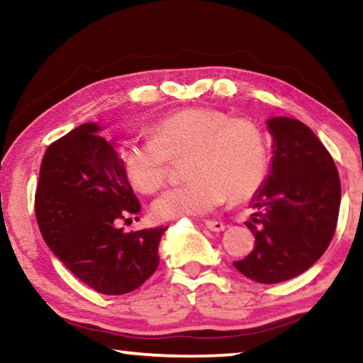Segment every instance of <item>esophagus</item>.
I'll list each match as a JSON object with an SVG mask.
<instances>
[{"mask_svg": "<svg viewBox=\"0 0 363 363\" xmlns=\"http://www.w3.org/2000/svg\"><path fill=\"white\" fill-rule=\"evenodd\" d=\"M205 225L210 229L211 232H220L225 229L224 223H220V220H205Z\"/></svg>", "mask_w": 363, "mask_h": 363, "instance_id": "esophagus-1", "label": "esophagus"}]
</instances>
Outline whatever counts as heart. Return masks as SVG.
<instances>
[{
  "label": "heart",
  "instance_id": "1",
  "mask_svg": "<svg viewBox=\"0 0 363 363\" xmlns=\"http://www.w3.org/2000/svg\"><path fill=\"white\" fill-rule=\"evenodd\" d=\"M150 139L131 140L121 158L128 179L143 194H155L168 181L171 160L186 158L189 181L153 201L157 219L203 216L229 196L250 200L269 169V140L251 118H232L213 108H186L150 126Z\"/></svg>",
  "mask_w": 363,
  "mask_h": 363
}]
</instances>
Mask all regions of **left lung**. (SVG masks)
Masks as SVG:
<instances>
[{
  "label": "left lung",
  "instance_id": "8db88e82",
  "mask_svg": "<svg viewBox=\"0 0 363 363\" xmlns=\"http://www.w3.org/2000/svg\"><path fill=\"white\" fill-rule=\"evenodd\" d=\"M272 134V169L253 200L247 227L253 251L233 266L257 284H280L303 274L335 235L341 182L333 157L303 121L277 116Z\"/></svg>",
  "mask_w": 363,
  "mask_h": 363
}]
</instances>
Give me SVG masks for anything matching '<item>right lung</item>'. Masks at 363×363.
<instances>
[{
  "instance_id": "right-lung-1",
  "label": "right lung",
  "mask_w": 363,
  "mask_h": 363,
  "mask_svg": "<svg viewBox=\"0 0 363 363\" xmlns=\"http://www.w3.org/2000/svg\"><path fill=\"white\" fill-rule=\"evenodd\" d=\"M96 123H84L48 147L35 192V214L52 253L102 294L134 291L155 272L167 227L123 232L140 211L123 160Z\"/></svg>"
}]
</instances>
